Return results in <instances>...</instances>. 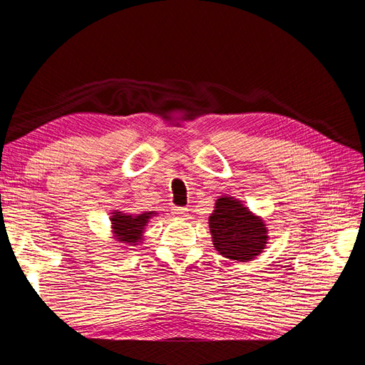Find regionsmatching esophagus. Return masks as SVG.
Here are the masks:
<instances>
[{
    "instance_id": "obj_1",
    "label": "esophagus",
    "mask_w": 365,
    "mask_h": 365,
    "mask_svg": "<svg viewBox=\"0 0 365 365\" xmlns=\"http://www.w3.org/2000/svg\"><path fill=\"white\" fill-rule=\"evenodd\" d=\"M187 212H189V210H187L185 207H180V205L172 207V215H175L176 217H184V216H187Z\"/></svg>"
}]
</instances>
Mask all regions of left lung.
Listing matches in <instances>:
<instances>
[{"label": "left lung", "instance_id": "8db88e82", "mask_svg": "<svg viewBox=\"0 0 365 365\" xmlns=\"http://www.w3.org/2000/svg\"><path fill=\"white\" fill-rule=\"evenodd\" d=\"M208 224L215 248L231 260H251L267 244V228L262 219L252 216L231 196L219 197Z\"/></svg>", "mask_w": 365, "mask_h": 365}]
</instances>
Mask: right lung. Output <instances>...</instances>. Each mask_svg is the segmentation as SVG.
I'll return each instance as SVG.
<instances>
[{
    "mask_svg": "<svg viewBox=\"0 0 365 365\" xmlns=\"http://www.w3.org/2000/svg\"><path fill=\"white\" fill-rule=\"evenodd\" d=\"M152 213H143L138 216H130V215H123V213H114L111 217L114 233L117 235L118 240L125 242V244H137L141 237L143 228L148 224L149 217Z\"/></svg>",
    "mask_w": 365,
    "mask_h": 365,
    "instance_id": "obj_1",
    "label": "right lung"
}]
</instances>
